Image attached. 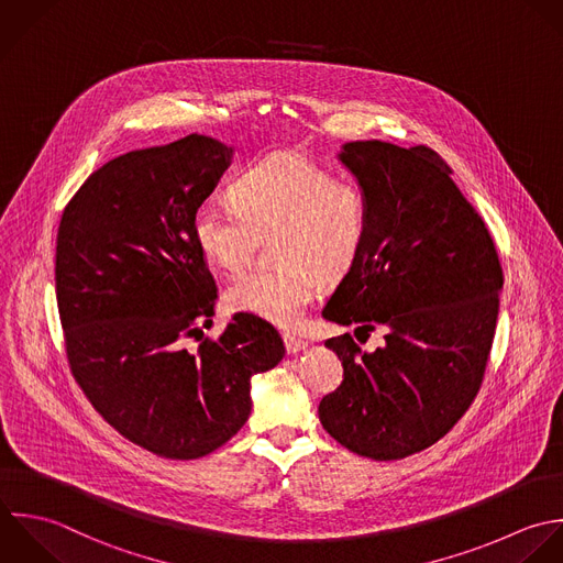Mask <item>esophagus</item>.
Instances as JSON below:
<instances>
[{"label":"esophagus","mask_w":563,"mask_h":563,"mask_svg":"<svg viewBox=\"0 0 563 563\" xmlns=\"http://www.w3.org/2000/svg\"><path fill=\"white\" fill-rule=\"evenodd\" d=\"M283 340H285V349H287L289 355H296V353H300V351L307 349V342H305L302 338L294 335V333H285Z\"/></svg>","instance_id":"obj_1"}]
</instances>
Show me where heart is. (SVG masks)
<instances>
[{
  "instance_id": "obj_1",
  "label": "heart",
  "mask_w": 563,
  "mask_h": 563,
  "mask_svg": "<svg viewBox=\"0 0 563 563\" xmlns=\"http://www.w3.org/2000/svg\"><path fill=\"white\" fill-rule=\"evenodd\" d=\"M232 208L201 203L192 239L212 265L239 272L256 236L278 230L276 269H252L232 280L225 302L236 313L276 327H296L313 300L318 276L338 278L351 269L368 234V197L349 179L298 151H274L252 162L230 190Z\"/></svg>"
}]
</instances>
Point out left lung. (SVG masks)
<instances>
[{
	"instance_id": "8db88e82",
	"label": "left lung",
	"mask_w": 563,
	"mask_h": 563,
	"mask_svg": "<svg viewBox=\"0 0 563 563\" xmlns=\"http://www.w3.org/2000/svg\"><path fill=\"white\" fill-rule=\"evenodd\" d=\"M338 159L368 197V234L322 316L386 344L349 335L324 344L344 366L320 401L322 428L346 450L399 461L443 439L476 399L500 309L494 239L428 146L346 142ZM360 340V338H357Z\"/></svg>"
}]
</instances>
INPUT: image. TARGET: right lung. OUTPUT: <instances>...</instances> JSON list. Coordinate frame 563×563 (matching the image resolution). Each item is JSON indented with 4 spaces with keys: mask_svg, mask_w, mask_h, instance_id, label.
<instances>
[{
    "mask_svg": "<svg viewBox=\"0 0 563 563\" xmlns=\"http://www.w3.org/2000/svg\"><path fill=\"white\" fill-rule=\"evenodd\" d=\"M230 162V146L199 133L129 151L85 179L56 234L71 375L111 428L164 459L228 443L250 417L252 377L285 357L278 331L247 313L186 349L217 302L192 217Z\"/></svg>",
    "mask_w": 563,
    "mask_h": 563,
    "instance_id": "add662e5",
    "label": "right lung"
}]
</instances>
